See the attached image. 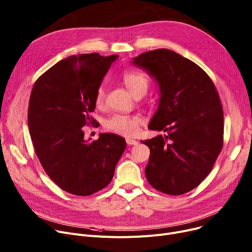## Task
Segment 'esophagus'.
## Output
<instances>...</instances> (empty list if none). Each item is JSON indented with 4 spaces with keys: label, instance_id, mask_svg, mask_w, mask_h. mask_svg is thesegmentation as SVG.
Instances as JSON below:
<instances>
[{
    "label": "esophagus",
    "instance_id": "34e87169",
    "mask_svg": "<svg viewBox=\"0 0 252 252\" xmlns=\"http://www.w3.org/2000/svg\"><path fill=\"white\" fill-rule=\"evenodd\" d=\"M126 141L127 145H137L138 144V141L133 140V139H130V138H127Z\"/></svg>",
    "mask_w": 252,
    "mask_h": 252
}]
</instances>
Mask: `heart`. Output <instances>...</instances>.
I'll use <instances>...</instances> for the list:
<instances>
[{"mask_svg": "<svg viewBox=\"0 0 252 252\" xmlns=\"http://www.w3.org/2000/svg\"><path fill=\"white\" fill-rule=\"evenodd\" d=\"M123 81L126 88L132 95L138 93H146L149 86L148 77L138 71H127L123 74ZM104 88L103 86H99L95 92L94 102L96 106H101L104 101ZM142 123V119L138 115H125V114H115L109 120L106 121L105 126L107 129L119 133V135L125 137L135 136L139 131V126Z\"/></svg>", "mask_w": 252, "mask_h": 252, "instance_id": "b5f03b06", "label": "heart"}]
</instances>
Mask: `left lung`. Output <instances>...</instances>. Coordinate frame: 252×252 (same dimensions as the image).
I'll use <instances>...</instances> for the list:
<instances>
[{
    "label": "left lung",
    "instance_id": "obj_1",
    "mask_svg": "<svg viewBox=\"0 0 252 252\" xmlns=\"http://www.w3.org/2000/svg\"><path fill=\"white\" fill-rule=\"evenodd\" d=\"M131 63L158 84V109L148 128L166 132L142 142L151 152L147 180L167 194L189 192L209 175L223 147L224 116L217 89L200 66L169 49L150 50Z\"/></svg>",
    "mask_w": 252,
    "mask_h": 252
}]
</instances>
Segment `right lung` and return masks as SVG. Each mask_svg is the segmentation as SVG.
<instances>
[{"mask_svg":"<svg viewBox=\"0 0 252 252\" xmlns=\"http://www.w3.org/2000/svg\"><path fill=\"white\" fill-rule=\"evenodd\" d=\"M117 58L86 54L63 59L31 91L28 126L35 153L50 179L75 195H91L108 186L126 147L123 137L109 132L86 141L82 128L94 123L95 92Z\"/></svg>","mask_w":252,"mask_h":252,"instance_id":"right-lung-1","label":"right lung"}]
</instances>
